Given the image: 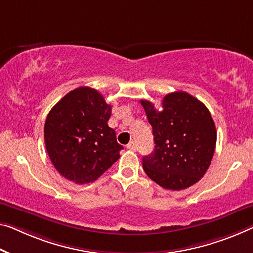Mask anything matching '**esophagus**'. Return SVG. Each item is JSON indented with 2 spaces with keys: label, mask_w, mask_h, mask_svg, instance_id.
Listing matches in <instances>:
<instances>
[{
  "label": "esophagus",
  "mask_w": 253,
  "mask_h": 253,
  "mask_svg": "<svg viewBox=\"0 0 253 253\" xmlns=\"http://www.w3.org/2000/svg\"><path fill=\"white\" fill-rule=\"evenodd\" d=\"M126 148H127V149H130V150H133V151H135V150L138 149V145H137V142H135V141H131L130 143H127Z\"/></svg>",
  "instance_id": "1"
}]
</instances>
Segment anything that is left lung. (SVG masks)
Listing matches in <instances>:
<instances>
[{
  "mask_svg": "<svg viewBox=\"0 0 253 253\" xmlns=\"http://www.w3.org/2000/svg\"><path fill=\"white\" fill-rule=\"evenodd\" d=\"M153 126L155 149L143 156L145 173L167 190H183L207 172L216 147L215 122L208 108L184 91L166 95L162 111L141 100Z\"/></svg>",
  "mask_w": 253,
  "mask_h": 253,
  "instance_id": "obj_1",
  "label": "left lung"
}]
</instances>
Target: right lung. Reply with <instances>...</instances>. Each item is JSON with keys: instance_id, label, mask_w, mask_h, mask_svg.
<instances>
[{"instance_id": "1", "label": "right lung", "mask_w": 253, "mask_h": 253, "mask_svg": "<svg viewBox=\"0 0 253 253\" xmlns=\"http://www.w3.org/2000/svg\"><path fill=\"white\" fill-rule=\"evenodd\" d=\"M112 106L96 89L79 87L47 115L46 149L62 176L78 184L94 182L120 158L123 149L108 126Z\"/></svg>"}]
</instances>
